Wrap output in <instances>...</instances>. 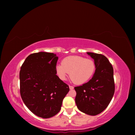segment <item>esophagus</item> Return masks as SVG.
<instances>
[{"label":"esophagus","instance_id":"esophagus-1","mask_svg":"<svg viewBox=\"0 0 135 135\" xmlns=\"http://www.w3.org/2000/svg\"><path fill=\"white\" fill-rule=\"evenodd\" d=\"M69 88H70V90H73V89H74V87L73 86H71V85H70V86H69Z\"/></svg>","mask_w":135,"mask_h":135}]
</instances>
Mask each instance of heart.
I'll use <instances>...</instances> for the list:
<instances>
[{"label":"heart","instance_id":"obj_1","mask_svg":"<svg viewBox=\"0 0 135 135\" xmlns=\"http://www.w3.org/2000/svg\"><path fill=\"white\" fill-rule=\"evenodd\" d=\"M96 64L92 59L73 56L65 57L61 64L56 67V73L61 80H65L70 74V78L75 84L81 85L89 80L95 72Z\"/></svg>","mask_w":135,"mask_h":135}]
</instances>
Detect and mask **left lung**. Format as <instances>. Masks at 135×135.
<instances>
[{"label":"left lung","instance_id":"left-lung-1","mask_svg":"<svg viewBox=\"0 0 135 135\" xmlns=\"http://www.w3.org/2000/svg\"><path fill=\"white\" fill-rule=\"evenodd\" d=\"M94 59L96 70L89 81L74 88L75 103L79 110L96 115L107 107L115 91L114 70L108 59L101 54L87 52Z\"/></svg>","mask_w":135,"mask_h":135}]
</instances>
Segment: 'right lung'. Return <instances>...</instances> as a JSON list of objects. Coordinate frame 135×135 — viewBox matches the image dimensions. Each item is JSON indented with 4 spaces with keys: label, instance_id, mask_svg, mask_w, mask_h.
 Segmentation results:
<instances>
[{
    "label": "right lung",
    "instance_id": "right-lung-1",
    "mask_svg": "<svg viewBox=\"0 0 135 135\" xmlns=\"http://www.w3.org/2000/svg\"><path fill=\"white\" fill-rule=\"evenodd\" d=\"M58 57L47 52L28 56L20 71V94L24 104L36 115L52 117L61 110L69 86L56 75Z\"/></svg>",
    "mask_w": 135,
    "mask_h": 135
}]
</instances>
